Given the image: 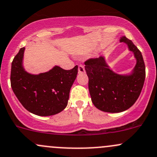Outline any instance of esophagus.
<instances>
[{"label":"esophagus","instance_id":"1","mask_svg":"<svg viewBox=\"0 0 157 157\" xmlns=\"http://www.w3.org/2000/svg\"><path fill=\"white\" fill-rule=\"evenodd\" d=\"M78 73H85V67L83 65H80L78 66Z\"/></svg>","mask_w":157,"mask_h":157}]
</instances>
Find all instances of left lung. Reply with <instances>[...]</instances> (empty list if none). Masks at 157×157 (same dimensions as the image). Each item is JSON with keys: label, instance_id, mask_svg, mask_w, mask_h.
Instances as JSON below:
<instances>
[{"label": "left lung", "instance_id": "8db88e82", "mask_svg": "<svg viewBox=\"0 0 157 157\" xmlns=\"http://www.w3.org/2000/svg\"><path fill=\"white\" fill-rule=\"evenodd\" d=\"M120 42L126 44L136 60L130 73L114 72L104 56L85 62L92 103L95 108L108 113H120L131 108L139 97L145 80V65L141 52L125 36L120 37Z\"/></svg>", "mask_w": 157, "mask_h": 157}]
</instances>
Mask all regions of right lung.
<instances>
[{"label":"right lung","mask_w":157,"mask_h":157,"mask_svg":"<svg viewBox=\"0 0 157 157\" xmlns=\"http://www.w3.org/2000/svg\"><path fill=\"white\" fill-rule=\"evenodd\" d=\"M25 49H19L12 62L10 82L13 92L22 106L34 114L47 117L60 113L67 105L78 66L64 70L56 65L47 72L30 74L23 66Z\"/></svg>","instance_id":"1"}]
</instances>
